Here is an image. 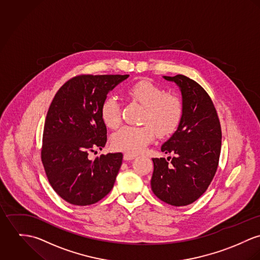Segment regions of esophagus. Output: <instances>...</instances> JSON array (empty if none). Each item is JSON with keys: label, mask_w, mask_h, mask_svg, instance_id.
<instances>
[{"label": "esophagus", "mask_w": 260, "mask_h": 260, "mask_svg": "<svg viewBox=\"0 0 260 260\" xmlns=\"http://www.w3.org/2000/svg\"><path fill=\"white\" fill-rule=\"evenodd\" d=\"M135 157H137V154H135V153H128V152H126V153L123 154V159H124V160H132V159H134Z\"/></svg>", "instance_id": "obj_1"}]
</instances>
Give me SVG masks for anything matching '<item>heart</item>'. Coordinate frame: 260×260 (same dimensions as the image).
Wrapping results in <instances>:
<instances>
[{
  "label": "heart",
  "instance_id": "1",
  "mask_svg": "<svg viewBox=\"0 0 260 260\" xmlns=\"http://www.w3.org/2000/svg\"><path fill=\"white\" fill-rule=\"evenodd\" d=\"M125 95L144 107L141 126L124 125L112 137V144L117 150L138 153L144 150L155 137H168L179 126L183 116V103L174 92L164 91L148 80H141L125 88ZM100 115L110 128L120 123V105L115 96H108L102 103Z\"/></svg>",
  "mask_w": 260,
  "mask_h": 260
}]
</instances>
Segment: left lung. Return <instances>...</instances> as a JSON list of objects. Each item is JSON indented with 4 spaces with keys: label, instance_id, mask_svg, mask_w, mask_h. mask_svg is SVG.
Here are the masks:
<instances>
[{
    "label": "left lung",
    "instance_id": "8db88e82",
    "mask_svg": "<svg viewBox=\"0 0 260 260\" xmlns=\"http://www.w3.org/2000/svg\"><path fill=\"white\" fill-rule=\"evenodd\" d=\"M164 78L180 88L183 116L177 131L161 146V151L173 156L152 158L150 185L160 201L184 206L199 200L214 177L221 127L214 105L200 84L183 75Z\"/></svg>",
    "mask_w": 260,
    "mask_h": 260
}]
</instances>
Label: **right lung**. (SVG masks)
<instances>
[{
    "instance_id": "right-lung-1",
    "label": "right lung",
    "mask_w": 260,
    "mask_h": 260,
    "mask_svg": "<svg viewBox=\"0 0 260 260\" xmlns=\"http://www.w3.org/2000/svg\"><path fill=\"white\" fill-rule=\"evenodd\" d=\"M128 75H80L70 79L55 94L43 134L41 158L50 184L74 205H89L114 187L122 153L90 151L107 143V126L100 109L107 94Z\"/></svg>"
}]
</instances>
